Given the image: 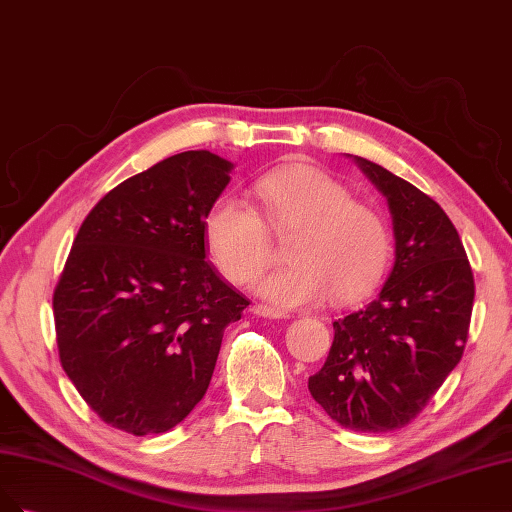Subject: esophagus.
I'll list each match as a JSON object with an SVG mask.
<instances>
[{"instance_id":"obj_1","label":"esophagus","mask_w":512,"mask_h":512,"mask_svg":"<svg viewBox=\"0 0 512 512\" xmlns=\"http://www.w3.org/2000/svg\"><path fill=\"white\" fill-rule=\"evenodd\" d=\"M251 312H253V315H257V317H263V319H285V312L274 310V308L263 306V304H255L251 308Z\"/></svg>"}]
</instances>
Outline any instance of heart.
I'll list each match as a JSON object with an SVG mask.
<instances>
[{"label":"heart","instance_id":"b5f03b06","mask_svg":"<svg viewBox=\"0 0 512 512\" xmlns=\"http://www.w3.org/2000/svg\"><path fill=\"white\" fill-rule=\"evenodd\" d=\"M257 210L238 195H221L204 217L210 259L234 285L253 280L268 263V232L283 236L287 266L263 274L255 293L276 308L351 304L381 280L389 229L372 206L351 200L340 180L308 163H289L255 180Z\"/></svg>","mask_w":512,"mask_h":512}]
</instances>
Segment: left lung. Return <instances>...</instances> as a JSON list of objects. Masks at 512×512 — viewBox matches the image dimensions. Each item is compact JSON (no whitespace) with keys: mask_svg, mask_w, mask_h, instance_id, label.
<instances>
[{"mask_svg":"<svg viewBox=\"0 0 512 512\" xmlns=\"http://www.w3.org/2000/svg\"><path fill=\"white\" fill-rule=\"evenodd\" d=\"M353 161L385 195L395 261L381 293L334 321L310 395L346 430L383 434L415 419L459 364L474 276L451 219L430 195L364 157Z\"/></svg>","mask_w":512,"mask_h":512,"instance_id":"1","label":"left lung"}]
</instances>
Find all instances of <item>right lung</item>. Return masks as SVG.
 <instances>
[{
    "instance_id": "obj_1",
    "label": "right lung",
    "mask_w": 512,
    "mask_h": 512,
    "mask_svg": "<svg viewBox=\"0 0 512 512\" xmlns=\"http://www.w3.org/2000/svg\"><path fill=\"white\" fill-rule=\"evenodd\" d=\"M232 170L210 151L172 155L106 193L78 229L53 295L59 359L117 430L183 421L249 306L206 261L204 217Z\"/></svg>"
}]
</instances>
